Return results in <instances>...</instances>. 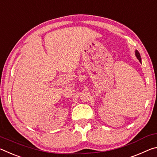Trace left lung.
I'll return each instance as SVG.
<instances>
[{
    "label": "left lung",
    "mask_w": 157,
    "mask_h": 157,
    "mask_svg": "<svg viewBox=\"0 0 157 157\" xmlns=\"http://www.w3.org/2000/svg\"><path fill=\"white\" fill-rule=\"evenodd\" d=\"M135 54H136V57H137V58L138 59V60H139V61L141 62V58H140V55L139 52H138V51H136Z\"/></svg>",
    "instance_id": "obj_1"
}]
</instances>
